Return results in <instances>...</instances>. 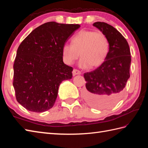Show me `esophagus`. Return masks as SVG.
Listing matches in <instances>:
<instances>
[{"label": "esophagus", "instance_id": "obj_1", "mask_svg": "<svg viewBox=\"0 0 148 148\" xmlns=\"http://www.w3.org/2000/svg\"><path fill=\"white\" fill-rule=\"evenodd\" d=\"M72 74H73L74 76H76V75H79L81 74V72L77 70V69H74L73 71H72Z\"/></svg>", "mask_w": 148, "mask_h": 148}]
</instances>
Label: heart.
Listing matches in <instances>:
<instances>
[{
	"mask_svg": "<svg viewBox=\"0 0 148 148\" xmlns=\"http://www.w3.org/2000/svg\"><path fill=\"white\" fill-rule=\"evenodd\" d=\"M109 42L104 34L93 30H83L71 39V45L65 44L62 47V57L67 65H71L79 58L81 68L98 67L108 56Z\"/></svg>",
	"mask_w": 148,
	"mask_h": 148,
	"instance_id": "1",
	"label": "heart"
}]
</instances>
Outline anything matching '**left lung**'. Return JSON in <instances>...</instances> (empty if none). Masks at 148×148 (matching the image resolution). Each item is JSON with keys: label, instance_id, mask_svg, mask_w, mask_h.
Returning a JSON list of instances; mask_svg holds the SVG:
<instances>
[{"label": "left lung", "instance_id": "1", "mask_svg": "<svg viewBox=\"0 0 148 148\" xmlns=\"http://www.w3.org/2000/svg\"><path fill=\"white\" fill-rule=\"evenodd\" d=\"M93 25L107 37L109 51L102 65L84 74L86 83L83 97L93 108L108 109L115 105L123 94L130 77V50L127 40L114 27L100 21Z\"/></svg>", "mask_w": 148, "mask_h": 148}]
</instances>
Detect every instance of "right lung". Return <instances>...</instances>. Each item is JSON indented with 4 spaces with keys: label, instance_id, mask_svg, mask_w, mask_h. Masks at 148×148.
<instances>
[{
    "label": "right lung",
    "instance_id": "obj_1",
    "mask_svg": "<svg viewBox=\"0 0 148 148\" xmlns=\"http://www.w3.org/2000/svg\"><path fill=\"white\" fill-rule=\"evenodd\" d=\"M79 27L48 22L34 29L19 46L13 86L17 101L27 110L42 112L52 108L60 84L72 78L73 69L64 63L62 47Z\"/></svg>",
    "mask_w": 148,
    "mask_h": 148
}]
</instances>
